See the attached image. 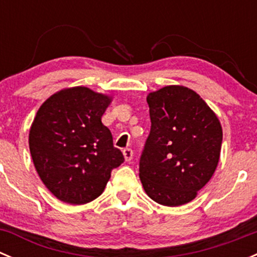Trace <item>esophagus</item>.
Returning a JSON list of instances; mask_svg holds the SVG:
<instances>
[{"label":"esophagus","instance_id":"obj_1","mask_svg":"<svg viewBox=\"0 0 257 257\" xmlns=\"http://www.w3.org/2000/svg\"><path fill=\"white\" fill-rule=\"evenodd\" d=\"M123 155L125 162H131L132 158H133V150L132 149H124L123 150Z\"/></svg>","mask_w":257,"mask_h":257}]
</instances>
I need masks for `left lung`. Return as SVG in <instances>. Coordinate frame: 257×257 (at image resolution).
Returning a JSON list of instances; mask_svg holds the SVG:
<instances>
[{"label":"left lung","mask_w":257,"mask_h":257,"mask_svg":"<svg viewBox=\"0 0 257 257\" xmlns=\"http://www.w3.org/2000/svg\"><path fill=\"white\" fill-rule=\"evenodd\" d=\"M147 102L152 128L139 163L145 193L164 206L190 203L219 164V118L198 93L184 85L150 92Z\"/></svg>","instance_id":"8db88e82"}]
</instances>
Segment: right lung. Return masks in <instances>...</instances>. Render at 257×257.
<instances>
[{
    "label": "right lung",
    "instance_id": "obj_1",
    "mask_svg": "<svg viewBox=\"0 0 257 257\" xmlns=\"http://www.w3.org/2000/svg\"><path fill=\"white\" fill-rule=\"evenodd\" d=\"M113 98L90 88H64L45 100L30 129L28 144L46 188L72 205L104 191L110 172L124 162L102 115Z\"/></svg>",
    "mask_w": 257,
    "mask_h": 257
}]
</instances>
